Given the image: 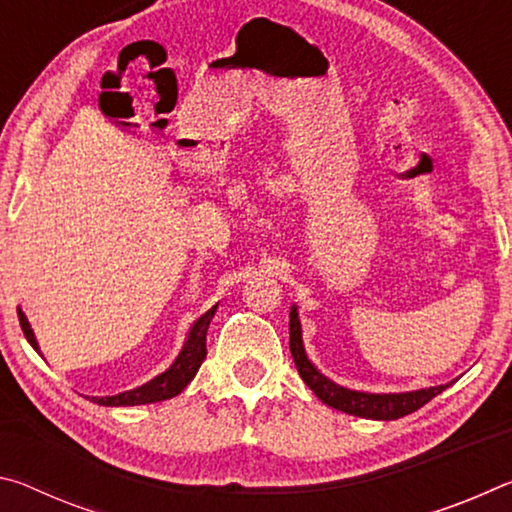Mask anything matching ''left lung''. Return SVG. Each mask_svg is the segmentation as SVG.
Instances as JSON below:
<instances>
[{"mask_svg": "<svg viewBox=\"0 0 512 512\" xmlns=\"http://www.w3.org/2000/svg\"><path fill=\"white\" fill-rule=\"evenodd\" d=\"M289 348L291 357L296 361V368L305 384L316 393L320 402L332 406L336 411L357 415V418L368 420H397L404 418L413 411H418L420 406L427 404L433 397L440 395L452 384H440L431 388H420V391L409 393H363V391H350L334 384L332 379H327L314 363L307 359L305 345H302V327L298 318V307H291L289 314Z\"/></svg>", "mask_w": 512, "mask_h": 512, "instance_id": "1", "label": "left lung"}]
</instances>
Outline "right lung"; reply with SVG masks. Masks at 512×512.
Masks as SVG:
<instances>
[{
  "mask_svg": "<svg viewBox=\"0 0 512 512\" xmlns=\"http://www.w3.org/2000/svg\"><path fill=\"white\" fill-rule=\"evenodd\" d=\"M219 305H214L210 311L196 320L189 329V336L183 345V350L176 357V361L171 363L169 370H164L162 375H158L151 381H146L144 386L133 388V391L119 393V395H110V397H90V402H97L101 406H140V404H153V402H164L176 397L178 393H183V388L194 379V375L201 368V363L205 359V341H207V327H210V320L214 318V311ZM17 316H20V325L22 332L27 336V341L31 343L33 350H38V341L33 336V329L29 325L27 316L22 314V309H17Z\"/></svg>",
  "mask_w": 512,
  "mask_h": 512,
  "instance_id": "right-lung-1",
  "label": "right lung"
}]
</instances>
